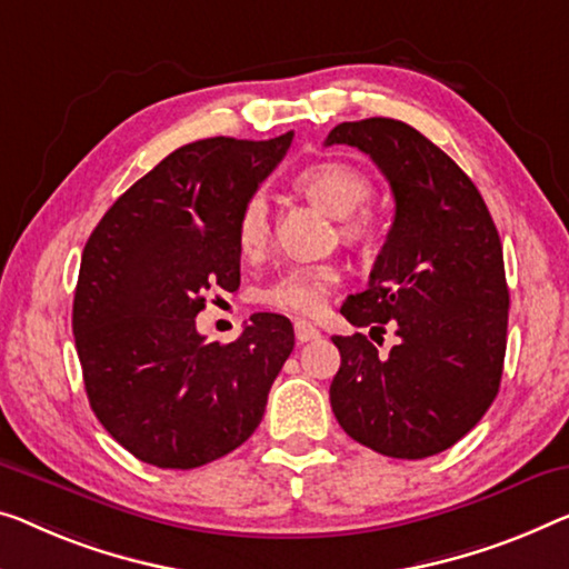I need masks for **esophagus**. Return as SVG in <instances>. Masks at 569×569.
<instances>
[{
  "mask_svg": "<svg viewBox=\"0 0 569 569\" xmlns=\"http://www.w3.org/2000/svg\"><path fill=\"white\" fill-rule=\"evenodd\" d=\"M293 332H296V339L299 342H311V339H319L321 332L313 325H309V321H296L293 325Z\"/></svg>",
  "mask_w": 569,
  "mask_h": 569,
  "instance_id": "esophagus-1",
  "label": "esophagus"
}]
</instances>
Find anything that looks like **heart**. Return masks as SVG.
I'll return each instance as SVG.
<instances>
[{
    "instance_id": "b5f03b06",
    "label": "heart",
    "mask_w": 569,
    "mask_h": 569,
    "mask_svg": "<svg viewBox=\"0 0 569 569\" xmlns=\"http://www.w3.org/2000/svg\"><path fill=\"white\" fill-rule=\"evenodd\" d=\"M293 186L321 211L335 219H347L370 199V178L342 160H321L301 168L293 176ZM347 237H360L368 232L366 219H350L342 227ZM268 240V201L262 193H252L237 217V248L244 258L258 256ZM337 283V270L332 266H293L283 270L276 281L260 288V301L278 311L311 317L321 311L327 296Z\"/></svg>"
}]
</instances>
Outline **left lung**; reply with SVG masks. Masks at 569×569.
Instances as JSON below:
<instances>
[{
  "label": "left lung",
  "instance_id": "1",
  "mask_svg": "<svg viewBox=\"0 0 569 569\" xmlns=\"http://www.w3.org/2000/svg\"><path fill=\"white\" fill-rule=\"evenodd\" d=\"M325 146L370 156L396 201L368 288L339 311L370 335L393 327L398 345L378 358L366 335L332 337L342 358L332 411L355 442L386 457L445 452L490 409L503 376L508 286L493 217L462 168L411 124L342 122Z\"/></svg>",
  "mask_w": 569,
  "mask_h": 569
}]
</instances>
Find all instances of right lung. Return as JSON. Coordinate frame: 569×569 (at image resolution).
I'll list each match as a JSON object with an SVG mask.
<instances>
[{
	"instance_id": "1",
	"label": "right lung",
	"mask_w": 569,
	"mask_h": 569,
	"mask_svg": "<svg viewBox=\"0 0 569 569\" xmlns=\"http://www.w3.org/2000/svg\"><path fill=\"white\" fill-rule=\"evenodd\" d=\"M273 140L209 138L173 150L101 217L81 256L73 337L83 386L138 460L191 470L240 447L293 350L281 313H252L230 345L207 342V291L240 288L237 217L281 163Z\"/></svg>"
}]
</instances>
